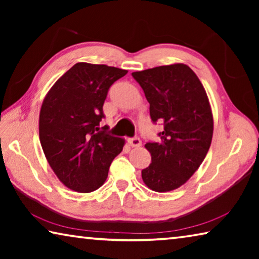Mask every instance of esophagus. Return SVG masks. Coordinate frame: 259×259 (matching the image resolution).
<instances>
[{
	"label": "esophagus",
	"instance_id": "esophagus-1",
	"mask_svg": "<svg viewBox=\"0 0 259 259\" xmlns=\"http://www.w3.org/2000/svg\"><path fill=\"white\" fill-rule=\"evenodd\" d=\"M128 143L131 147H139L142 145V140H140L138 137H134V138H129Z\"/></svg>",
	"mask_w": 259,
	"mask_h": 259
}]
</instances>
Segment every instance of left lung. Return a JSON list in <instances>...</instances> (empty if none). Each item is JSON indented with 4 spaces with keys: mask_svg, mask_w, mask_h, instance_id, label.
<instances>
[{
    "mask_svg": "<svg viewBox=\"0 0 259 259\" xmlns=\"http://www.w3.org/2000/svg\"><path fill=\"white\" fill-rule=\"evenodd\" d=\"M150 103L153 122L163 123L160 142H148L152 163L142 170L145 185L169 192L184 185L202 163L211 144L213 117L202 83L185 64L134 72Z\"/></svg>",
    "mask_w": 259,
    "mask_h": 259,
    "instance_id": "left-lung-1",
    "label": "left lung"
}]
</instances>
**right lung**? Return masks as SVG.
Returning a JSON list of instances; mask_svg holds the SVG:
<instances>
[{"instance_id":"add662e5","label":"right lung","mask_w":259,"mask_h":259,"mask_svg":"<svg viewBox=\"0 0 259 259\" xmlns=\"http://www.w3.org/2000/svg\"><path fill=\"white\" fill-rule=\"evenodd\" d=\"M126 73L107 65L77 63L43 100L38 119L42 150L69 190H97L106 181L114 157L123 150L124 139L100 131L99 123L109 87Z\"/></svg>"}]
</instances>
